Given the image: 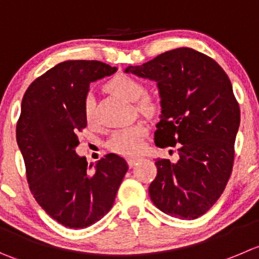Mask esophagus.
<instances>
[{"mask_svg":"<svg viewBox=\"0 0 259 259\" xmlns=\"http://www.w3.org/2000/svg\"><path fill=\"white\" fill-rule=\"evenodd\" d=\"M127 161H128V165H130V166L132 168V166H135V164H136V162L140 161V157H130Z\"/></svg>","mask_w":259,"mask_h":259,"instance_id":"obj_1","label":"esophagus"}]
</instances>
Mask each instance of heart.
I'll return each mask as SVG.
<instances>
[{
	"label": "heart",
	"mask_w": 259,
	"mask_h": 259,
	"mask_svg": "<svg viewBox=\"0 0 259 259\" xmlns=\"http://www.w3.org/2000/svg\"><path fill=\"white\" fill-rule=\"evenodd\" d=\"M105 89L112 94L128 102H136L145 93V86L142 85V82L128 75L114 76L112 80L108 81ZM159 100L151 95H144L139 101L140 110L146 114H154L159 109ZM83 118L88 123H91L94 119V103L91 97L86 98L85 104H83ZM146 134V125L137 123V124L122 128L119 131L114 132L108 142V146L117 154L134 156L139 154L144 147Z\"/></svg>",
	"instance_id": "obj_1"
}]
</instances>
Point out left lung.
Instances as JSON below:
<instances>
[{
  "mask_svg": "<svg viewBox=\"0 0 259 259\" xmlns=\"http://www.w3.org/2000/svg\"><path fill=\"white\" fill-rule=\"evenodd\" d=\"M125 72L157 82L161 115L155 145L181 144L176 164L155 161L150 198L166 215L199 218L215 205L233 170L240 109L228 75L211 57L184 47Z\"/></svg>",
  "mask_w": 259,
  "mask_h": 259,
  "instance_id": "8db88e82",
  "label": "left lung"
}]
</instances>
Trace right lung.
Segmentation results:
<instances>
[{
	"mask_svg": "<svg viewBox=\"0 0 259 259\" xmlns=\"http://www.w3.org/2000/svg\"><path fill=\"white\" fill-rule=\"evenodd\" d=\"M115 71L99 61H66L35 78L23 98L16 141L29 188L66 228H88L107 215L128 170L119 155H105L93 168L75 151L77 134L88 124L83 104L90 82Z\"/></svg>",
	"mask_w": 259,
	"mask_h": 259,
	"instance_id": "obj_1",
	"label": "right lung"
}]
</instances>
